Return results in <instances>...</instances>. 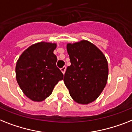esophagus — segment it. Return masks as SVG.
<instances>
[{"instance_id": "1", "label": "esophagus", "mask_w": 132, "mask_h": 132, "mask_svg": "<svg viewBox=\"0 0 132 132\" xmlns=\"http://www.w3.org/2000/svg\"><path fill=\"white\" fill-rule=\"evenodd\" d=\"M66 66H64L63 68H61V71H62V72L63 74L65 73V72H66Z\"/></svg>"}]
</instances>
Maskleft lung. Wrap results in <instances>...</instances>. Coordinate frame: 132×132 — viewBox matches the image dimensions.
Wrapping results in <instances>:
<instances>
[{
  "mask_svg": "<svg viewBox=\"0 0 132 132\" xmlns=\"http://www.w3.org/2000/svg\"><path fill=\"white\" fill-rule=\"evenodd\" d=\"M66 48L71 65L65 72L64 83L74 101L81 104L92 103L107 83L106 58L99 48L87 40L68 43Z\"/></svg>",
  "mask_w": 132,
  "mask_h": 132,
  "instance_id": "1",
  "label": "left lung"
}]
</instances>
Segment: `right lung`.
Here are the masks:
<instances>
[{
  "label": "right lung",
  "mask_w": 132,
  "mask_h": 132,
  "mask_svg": "<svg viewBox=\"0 0 132 132\" xmlns=\"http://www.w3.org/2000/svg\"><path fill=\"white\" fill-rule=\"evenodd\" d=\"M55 43L42 41L33 44L21 53L15 66L16 80L23 93L34 102L49 97L54 87L63 80L62 72L56 66L53 53Z\"/></svg>",
  "instance_id": "1"
}]
</instances>
